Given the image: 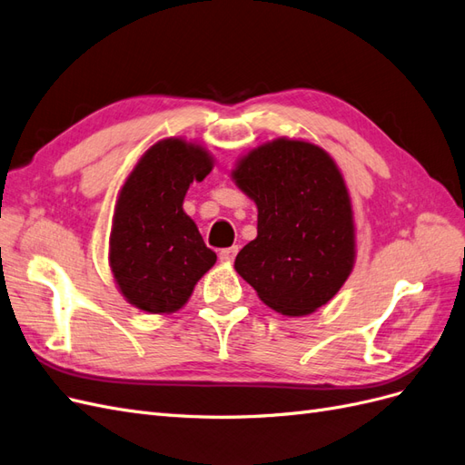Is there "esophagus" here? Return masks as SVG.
<instances>
[{"mask_svg":"<svg viewBox=\"0 0 465 465\" xmlns=\"http://www.w3.org/2000/svg\"><path fill=\"white\" fill-rule=\"evenodd\" d=\"M236 254H238V246L224 248V250H221V252H219V260H221L223 263H231V262H234Z\"/></svg>","mask_w":465,"mask_h":465,"instance_id":"34e87169","label":"esophagus"}]
</instances>
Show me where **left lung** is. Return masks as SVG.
I'll list each match as a JSON object with an SVG mask.
<instances>
[{
  "mask_svg": "<svg viewBox=\"0 0 465 465\" xmlns=\"http://www.w3.org/2000/svg\"><path fill=\"white\" fill-rule=\"evenodd\" d=\"M231 176L258 207V236L234 270L275 312H316L357 256L353 205L335 161L304 139L279 137L248 151Z\"/></svg>",
  "mask_w": 465,
  "mask_h": 465,
  "instance_id": "obj_1",
  "label": "left lung"
}]
</instances>
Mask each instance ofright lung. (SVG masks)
<instances>
[{
  "label": "right lung",
  "instance_id": "add662e5",
  "mask_svg": "<svg viewBox=\"0 0 465 465\" xmlns=\"http://www.w3.org/2000/svg\"><path fill=\"white\" fill-rule=\"evenodd\" d=\"M213 163L200 143L161 139L139 157L120 188L108 263L122 297L139 311H180L215 265L217 254L182 207L192 182H202Z\"/></svg>",
  "mask_w": 465,
  "mask_h": 465
}]
</instances>
